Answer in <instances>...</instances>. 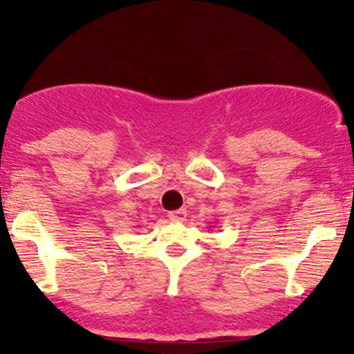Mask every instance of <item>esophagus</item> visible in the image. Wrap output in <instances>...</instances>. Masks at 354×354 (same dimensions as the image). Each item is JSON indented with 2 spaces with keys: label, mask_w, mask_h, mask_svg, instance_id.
I'll return each instance as SVG.
<instances>
[{
  "label": "esophagus",
  "mask_w": 354,
  "mask_h": 354,
  "mask_svg": "<svg viewBox=\"0 0 354 354\" xmlns=\"http://www.w3.org/2000/svg\"><path fill=\"white\" fill-rule=\"evenodd\" d=\"M186 209H176V211H171V213L168 214V218L171 219V221H185L186 219Z\"/></svg>",
  "instance_id": "1"
}]
</instances>
